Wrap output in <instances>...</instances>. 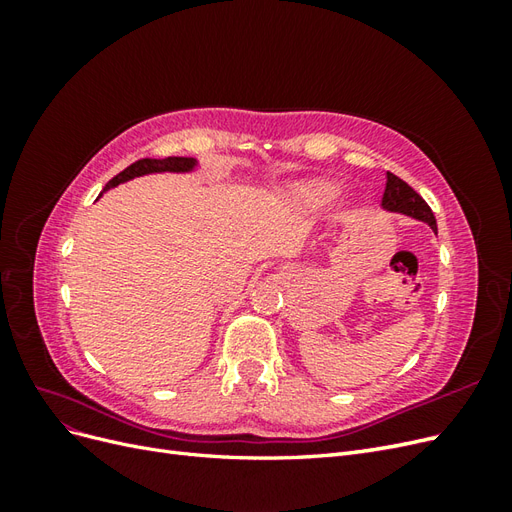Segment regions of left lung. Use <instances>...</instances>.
I'll list each match as a JSON object with an SVG mask.
<instances>
[{"mask_svg":"<svg viewBox=\"0 0 512 512\" xmlns=\"http://www.w3.org/2000/svg\"><path fill=\"white\" fill-rule=\"evenodd\" d=\"M382 209L389 213L408 215V218L418 220V222H425L438 235V224H436V218H433V211L429 209V205L410 188L406 181H401L393 173H386Z\"/></svg>","mask_w":512,"mask_h":512,"instance_id":"8db88e82","label":"left lung"}]
</instances>
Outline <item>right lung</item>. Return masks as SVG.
<instances>
[{
	"label": "right lung",
	"mask_w": 512,
	"mask_h": 512,
	"mask_svg": "<svg viewBox=\"0 0 512 512\" xmlns=\"http://www.w3.org/2000/svg\"><path fill=\"white\" fill-rule=\"evenodd\" d=\"M196 168H198V160H194V158H177V156H170V158H164V160L143 158V160L130 164L126 170H121L117 177H113L111 181H108L106 188L102 190V194L106 190L117 188L119 183H126L130 179L143 177V175H153V173H194Z\"/></svg>",
	"instance_id": "1"
}]
</instances>
